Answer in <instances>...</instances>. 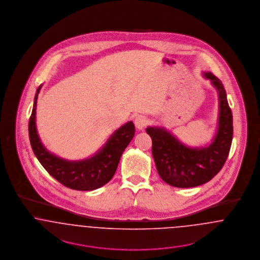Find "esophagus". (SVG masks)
I'll use <instances>...</instances> for the list:
<instances>
[{
    "instance_id": "1",
    "label": "esophagus",
    "mask_w": 260,
    "mask_h": 260,
    "mask_svg": "<svg viewBox=\"0 0 260 260\" xmlns=\"http://www.w3.org/2000/svg\"><path fill=\"white\" fill-rule=\"evenodd\" d=\"M146 124H147V120L144 116L138 115L135 119V124H136V126L138 129H143Z\"/></svg>"
}]
</instances>
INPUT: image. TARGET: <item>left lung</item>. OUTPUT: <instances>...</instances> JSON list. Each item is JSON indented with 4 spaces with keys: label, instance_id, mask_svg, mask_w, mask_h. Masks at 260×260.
I'll return each instance as SVG.
<instances>
[{
    "label": "left lung",
    "instance_id": "1",
    "mask_svg": "<svg viewBox=\"0 0 260 260\" xmlns=\"http://www.w3.org/2000/svg\"><path fill=\"white\" fill-rule=\"evenodd\" d=\"M218 93L219 112L216 133L210 143L191 147L164 126H148L152 154L161 179L173 187L190 188L212 179L222 169L233 138V116L222 83L210 72H203Z\"/></svg>",
    "mask_w": 260,
    "mask_h": 260
}]
</instances>
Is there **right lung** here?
Listing matches in <instances>:
<instances>
[{
	"label": "right lung",
	"instance_id": "1",
	"mask_svg": "<svg viewBox=\"0 0 260 260\" xmlns=\"http://www.w3.org/2000/svg\"><path fill=\"white\" fill-rule=\"evenodd\" d=\"M42 86L36 91L29 120L30 143L38 160L53 178L70 189L90 191L105 185L114 176L124 149L135 136V124L129 121L116 129L106 143L88 158L78 161L62 159L46 148L38 135L36 109Z\"/></svg>",
	"mask_w": 260,
	"mask_h": 260
}]
</instances>
